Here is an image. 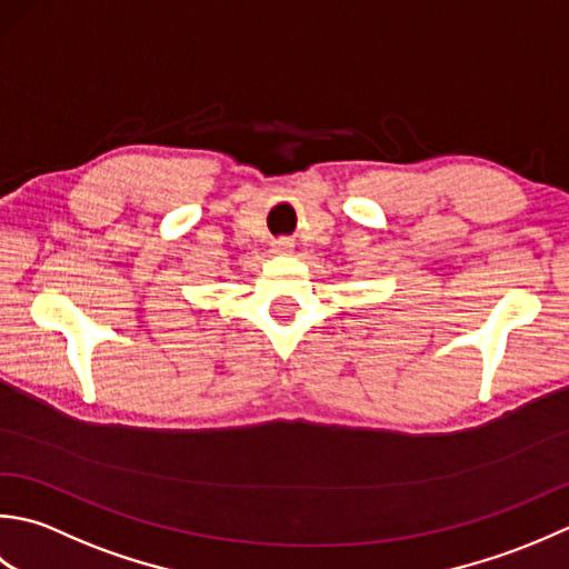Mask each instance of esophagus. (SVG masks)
I'll return each instance as SVG.
<instances>
[{"mask_svg": "<svg viewBox=\"0 0 569 569\" xmlns=\"http://www.w3.org/2000/svg\"><path fill=\"white\" fill-rule=\"evenodd\" d=\"M292 248H295V242L289 240V238L272 240V252L274 254H289V252H292Z\"/></svg>", "mask_w": 569, "mask_h": 569, "instance_id": "34e87169", "label": "esophagus"}]
</instances>
